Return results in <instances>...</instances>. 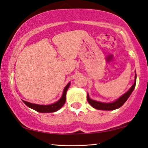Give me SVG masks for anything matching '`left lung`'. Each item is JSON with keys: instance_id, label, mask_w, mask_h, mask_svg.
Masks as SVG:
<instances>
[{"instance_id": "1", "label": "left lung", "mask_w": 148, "mask_h": 148, "mask_svg": "<svg viewBox=\"0 0 148 148\" xmlns=\"http://www.w3.org/2000/svg\"><path fill=\"white\" fill-rule=\"evenodd\" d=\"M136 84V74L135 75V82H134V84L130 88V89L126 93H125L123 96H121L120 98H118V100H116L115 102H112V103H102L100 102H97V101L90 99L88 94L87 95L88 102L92 107L98 110H114L117 108H120L123 103L126 102L127 98H128L131 95L132 92H133L134 88H135Z\"/></svg>"}]
</instances>
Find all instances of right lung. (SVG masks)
Wrapping results in <instances>:
<instances>
[{
    "label": "right lung",
    "mask_w": 148,
    "mask_h": 148,
    "mask_svg": "<svg viewBox=\"0 0 148 148\" xmlns=\"http://www.w3.org/2000/svg\"><path fill=\"white\" fill-rule=\"evenodd\" d=\"M70 83H68L66 85V86L64 88L63 91L62 96L61 98L59 100L58 102L56 103H52V104L50 105H39V104H35V103H32L28 102H26L25 100H23V102L28 107L30 108L33 110H36V111L38 112H41V113H50V112H54L58 111L60 110L62 107L63 106L64 104L66 102V92L70 86Z\"/></svg>",
    "instance_id": "right-lung-1"
}]
</instances>
